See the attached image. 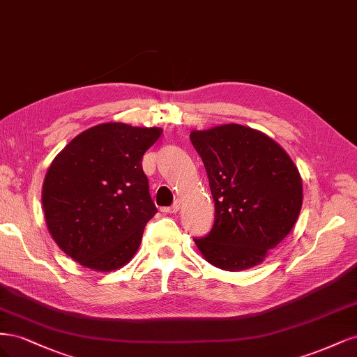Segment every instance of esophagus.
Returning a JSON list of instances; mask_svg holds the SVG:
<instances>
[{"label": "esophagus", "mask_w": 357, "mask_h": 357, "mask_svg": "<svg viewBox=\"0 0 357 357\" xmlns=\"http://www.w3.org/2000/svg\"><path fill=\"white\" fill-rule=\"evenodd\" d=\"M178 210H180V202H178V201H176L174 204L171 205V207H168V208H164V210H162V211H164V213H169V214H176Z\"/></svg>", "instance_id": "34e87169"}]
</instances>
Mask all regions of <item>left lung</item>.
Listing matches in <instances>:
<instances>
[{"instance_id":"left-lung-1","label":"left lung","mask_w":357,"mask_h":357,"mask_svg":"<svg viewBox=\"0 0 357 357\" xmlns=\"http://www.w3.org/2000/svg\"><path fill=\"white\" fill-rule=\"evenodd\" d=\"M190 142L207 169L215 213L210 234L195 238L198 250L225 271L262 264L298 220V167L273 138L243 125L193 129Z\"/></svg>"}]
</instances>
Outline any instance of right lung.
I'll return each instance as SVG.
<instances>
[{"label":"right lung","instance_id":"1","mask_svg":"<svg viewBox=\"0 0 357 357\" xmlns=\"http://www.w3.org/2000/svg\"><path fill=\"white\" fill-rule=\"evenodd\" d=\"M162 128L107 122L63 147L46 172L41 202L61 250L92 271L125 266L158 213L142 167Z\"/></svg>","mask_w":357,"mask_h":357}]
</instances>
